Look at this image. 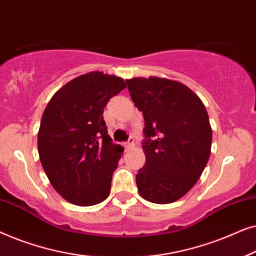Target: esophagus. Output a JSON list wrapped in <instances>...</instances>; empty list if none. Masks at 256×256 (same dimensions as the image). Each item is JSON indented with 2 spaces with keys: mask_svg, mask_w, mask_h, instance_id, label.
<instances>
[{
  "mask_svg": "<svg viewBox=\"0 0 256 256\" xmlns=\"http://www.w3.org/2000/svg\"><path fill=\"white\" fill-rule=\"evenodd\" d=\"M135 146V143H134V138H129V140H128V142L126 143V146H127L128 149L132 148V146Z\"/></svg>",
  "mask_w": 256,
  "mask_h": 256,
  "instance_id": "esophagus-1",
  "label": "esophagus"
}]
</instances>
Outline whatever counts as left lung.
<instances>
[{"label": "left lung", "mask_w": 256, "mask_h": 256, "mask_svg": "<svg viewBox=\"0 0 256 256\" xmlns=\"http://www.w3.org/2000/svg\"><path fill=\"white\" fill-rule=\"evenodd\" d=\"M144 118L146 164L136 174L142 198L170 204L200 178L211 155L212 128L206 108L184 84L158 76L126 80Z\"/></svg>", "instance_id": "left-lung-1"}]
</instances>
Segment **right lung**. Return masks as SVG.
<instances>
[{"instance_id":"right-lung-1","label":"right lung","mask_w":256,"mask_h":256,"mask_svg":"<svg viewBox=\"0 0 256 256\" xmlns=\"http://www.w3.org/2000/svg\"><path fill=\"white\" fill-rule=\"evenodd\" d=\"M124 88L120 76L88 72L59 88L45 108L40 160L54 190L72 204L92 206L110 196L124 148L112 142L102 114Z\"/></svg>"}]
</instances>
